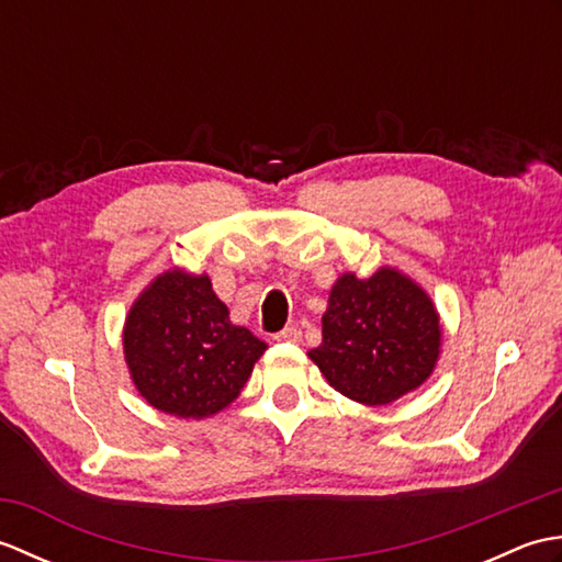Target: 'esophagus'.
I'll use <instances>...</instances> for the list:
<instances>
[{
    "instance_id": "1",
    "label": "esophagus",
    "mask_w": 562,
    "mask_h": 562,
    "mask_svg": "<svg viewBox=\"0 0 562 562\" xmlns=\"http://www.w3.org/2000/svg\"><path fill=\"white\" fill-rule=\"evenodd\" d=\"M272 338L278 340V342H300L302 340V330L294 328V326H288V328H282L280 333H274Z\"/></svg>"
}]
</instances>
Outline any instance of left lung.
Wrapping results in <instances>:
<instances>
[{
  "label": "left lung",
  "instance_id": "8db88e82",
  "mask_svg": "<svg viewBox=\"0 0 562 562\" xmlns=\"http://www.w3.org/2000/svg\"><path fill=\"white\" fill-rule=\"evenodd\" d=\"M439 340L432 300L413 280L391 268L369 280L345 272L328 296L324 342L308 357L342 396L386 405L432 374Z\"/></svg>",
  "mask_w": 562,
  "mask_h": 562
}]
</instances>
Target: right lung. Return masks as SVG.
Masks as SVG:
<instances>
[{
	"label": "right lung",
	"mask_w": 562,
	"mask_h": 562,
	"mask_svg": "<svg viewBox=\"0 0 562 562\" xmlns=\"http://www.w3.org/2000/svg\"><path fill=\"white\" fill-rule=\"evenodd\" d=\"M125 360L154 408L207 417L226 408L268 345L234 326L207 274L169 270L139 294L125 321Z\"/></svg>",
	"instance_id": "obj_1"
}]
</instances>
